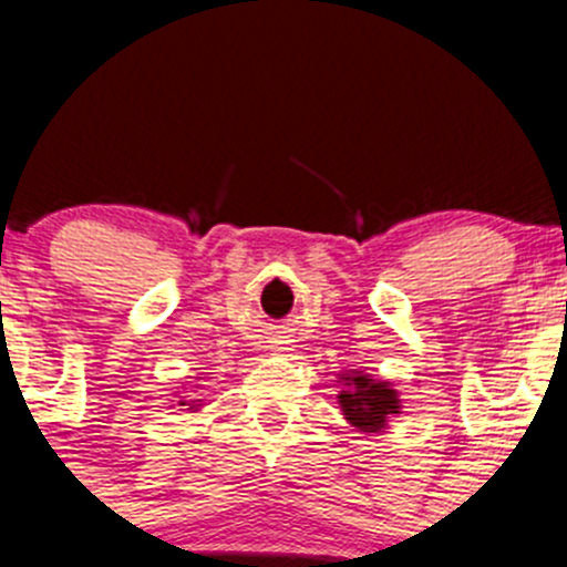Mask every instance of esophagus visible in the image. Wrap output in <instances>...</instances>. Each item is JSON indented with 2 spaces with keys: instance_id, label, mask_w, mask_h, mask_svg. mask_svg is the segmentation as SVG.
Instances as JSON below:
<instances>
[{
  "instance_id": "esophagus-1",
  "label": "esophagus",
  "mask_w": 567,
  "mask_h": 567,
  "mask_svg": "<svg viewBox=\"0 0 567 567\" xmlns=\"http://www.w3.org/2000/svg\"><path fill=\"white\" fill-rule=\"evenodd\" d=\"M279 348H274V351H288V342H277Z\"/></svg>"
}]
</instances>
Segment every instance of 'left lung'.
Instances as JSON below:
<instances>
[{
	"label": "left lung",
	"mask_w": 567,
	"mask_h": 567,
	"mask_svg": "<svg viewBox=\"0 0 567 567\" xmlns=\"http://www.w3.org/2000/svg\"><path fill=\"white\" fill-rule=\"evenodd\" d=\"M346 390L337 394L342 416L348 425L364 433H381L390 422V416H398L403 411L400 394L390 381H379L364 373H346L342 375Z\"/></svg>",
	"instance_id": "left-lung-1"
}]
</instances>
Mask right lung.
<instances>
[{"mask_svg":"<svg viewBox=\"0 0 567 567\" xmlns=\"http://www.w3.org/2000/svg\"><path fill=\"white\" fill-rule=\"evenodd\" d=\"M177 405H188L192 411H197V405H203L199 400H192V403H186V400H177Z\"/></svg>","mask_w":567,"mask_h":567,"instance_id":"1","label":"right lung"}]
</instances>
